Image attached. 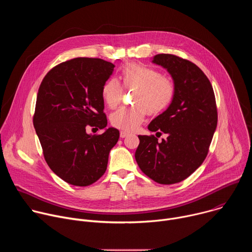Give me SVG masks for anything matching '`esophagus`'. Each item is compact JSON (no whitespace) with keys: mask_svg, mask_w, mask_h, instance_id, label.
Listing matches in <instances>:
<instances>
[{"mask_svg":"<svg viewBox=\"0 0 252 252\" xmlns=\"http://www.w3.org/2000/svg\"><path fill=\"white\" fill-rule=\"evenodd\" d=\"M121 137L122 138H124V137H126L127 135H128V132H126V131H121Z\"/></svg>","mask_w":252,"mask_h":252,"instance_id":"obj_1","label":"esophagus"}]
</instances>
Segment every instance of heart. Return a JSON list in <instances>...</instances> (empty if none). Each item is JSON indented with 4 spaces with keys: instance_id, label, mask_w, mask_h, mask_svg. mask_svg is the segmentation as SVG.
Returning a JSON list of instances; mask_svg holds the SVG:
<instances>
[{
    "instance_id": "obj_1",
    "label": "heart",
    "mask_w": 252,
    "mask_h": 252,
    "mask_svg": "<svg viewBox=\"0 0 252 252\" xmlns=\"http://www.w3.org/2000/svg\"><path fill=\"white\" fill-rule=\"evenodd\" d=\"M122 85L125 90H134L132 103L129 107H121L111 115L113 126L131 131L139 126L147 113L156 116L164 111L174 96V84L159 71L143 63H128L121 70ZM121 84L114 78L107 80L101 88V95L104 103L115 107L121 102L124 90Z\"/></svg>"
}]
</instances>
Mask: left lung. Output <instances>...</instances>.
<instances>
[{
    "label": "left lung",
    "instance_id": "obj_1",
    "mask_svg": "<svg viewBox=\"0 0 252 252\" xmlns=\"http://www.w3.org/2000/svg\"><path fill=\"white\" fill-rule=\"evenodd\" d=\"M153 63L167 69L174 83V96L161 115L149 125L166 139L138 135L135 160L141 171L160 185L181 183L205 159L218 126L212 86L193 63L169 54H158Z\"/></svg>",
    "mask_w": 252,
    "mask_h": 252
}]
</instances>
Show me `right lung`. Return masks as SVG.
Segmentation results:
<instances>
[{
    "mask_svg": "<svg viewBox=\"0 0 252 252\" xmlns=\"http://www.w3.org/2000/svg\"><path fill=\"white\" fill-rule=\"evenodd\" d=\"M114 67L101 59H71L54 66L39 88L33 126L48 165L69 185L88 187L99 179L119 140L114 127L101 134L86 130L107 125L101 88Z\"/></svg>",
    "mask_w": 252,
    "mask_h": 252,
    "instance_id": "add662e5",
    "label": "right lung"
}]
</instances>
